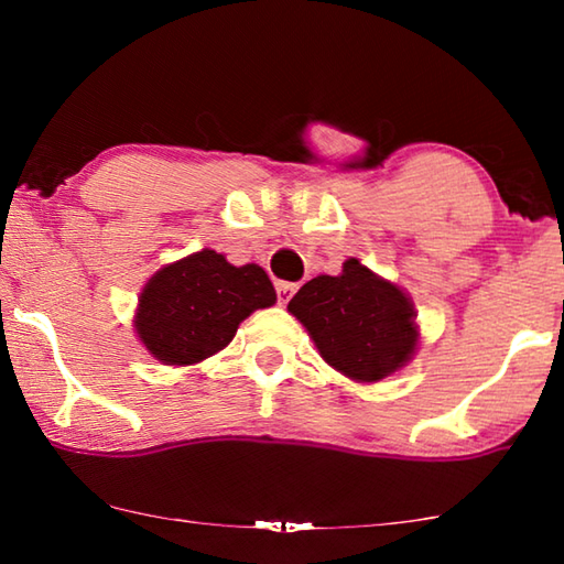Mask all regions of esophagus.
<instances>
[{
	"label": "esophagus",
	"mask_w": 564,
	"mask_h": 564,
	"mask_svg": "<svg viewBox=\"0 0 564 564\" xmlns=\"http://www.w3.org/2000/svg\"><path fill=\"white\" fill-rule=\"evenodd\" d=\"M295 291H299V283H291V281H279V283H275V293H279V301L281 303H289L293 299Z\"/></svg>",
	"instance_id": "1"
}]
</instances>
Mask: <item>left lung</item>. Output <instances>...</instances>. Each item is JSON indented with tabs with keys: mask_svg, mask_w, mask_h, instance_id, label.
<instances>
[{
	"mask_svg": "<svg viewBox=\"0 0 564 564\" xmlns=\"http://www.w3.org/2000/svg\"><path fill=\"white\" fill-rule=\"evenodd\" d=\"M289 311L308 330L321 358L358 383L395 373L417 348L413 303L358 259L343 263L340 275L305 283Z\"/></svg>",
	"mask_w": 564,
	"mask_h": 564,
	"instance_id": "8db88e82",
	"label": "left lung"
}]
</instances>
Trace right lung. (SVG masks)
Instances as JSON below:
<instances>
[{"label": "right lung", "mask_w": 564, "mask_h": 564, "mask_svg": "<svg viewBox=\"0 0 564 564\" xmlns=\"http://www.w3.org/2000/svg\"><path fill=\"white\" fill-rule=\"evenodd\" d=\"M273 303L275 289L261 265H234L204 248L151 275L133 328L164 366H194L226 348L238 323Z\"/></svg>", "instance_id": "1"}]
</instances>
